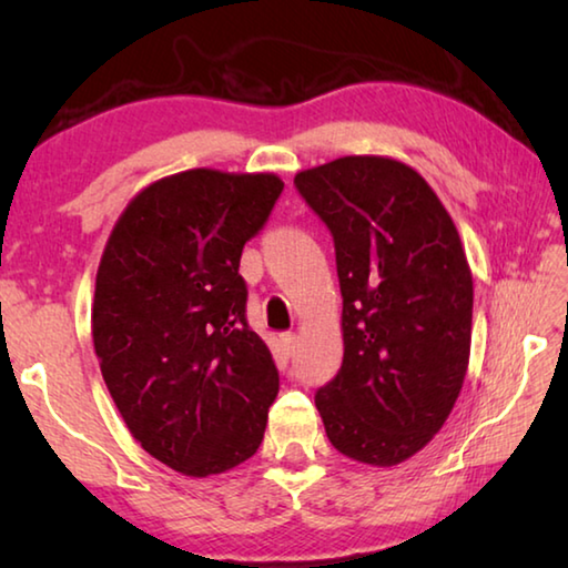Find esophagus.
Returning a JSON list of instances; mask_svg holds the SVG:
<instances>
[{"label":"esophagus","mask_w":568,"mask_h":568,"mask_svg":"<svg viewBox=\"0 0 568 568\" xmlns=\"http://www.w3.org/2000/svg\"><path fill=\"white\" fill-rule=\"evenodd\" d=\"M281 343H283V351H285V355H287V358H291V355L295 353V345H297L295 333H285V335H281Z\"/></svg>","instance_id":"obj_1"}]
</instances>
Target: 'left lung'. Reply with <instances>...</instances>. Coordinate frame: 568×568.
Instances as JSON below:
<instances>
[{
	"label": "left lung",
	"instance_id": "left-lung-1",
	"mask_svg": "<svg viewBox=\"0 0 568 568\" xmlns=\"http://www.w3.org/2000/svg\"><path fill=\"white\" fill-rule=\"evenodd\" d=\"M328 225L343 365L315 393L343 456L396 466L434 438L464 386L474 277L454 220L406 162L348 155L295 175Z\"/></svg>",
	"mask_w": 568,
	"mask_h": 568
}]
</instances>
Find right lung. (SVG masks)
I'll return each instance as SVG.
<instances>
[{
  "instance_id": "1",
  "label": "right lung",
  "mask_w": 568,
  "mask_h": 568,
  "mask_svg": "<svg viewBox=\"0 0 568 568\" xmlns=\"http://www.w3.org/2000/svg\"><path fill=\"white\" fill-rule=\"evenodd\" d=\"M283 180L185 170L138 192L98 267L92 341L134 440L172 470L205 478L263 444L277 368L245 318L240 255Z\"/></svg>"
}]
</instances>
